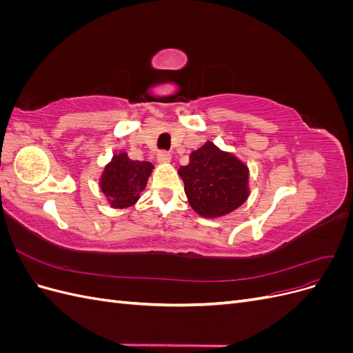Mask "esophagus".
Listing matches in <instances>:
<instances>
[{
  "mask_svg": "<svg viewBox=\"0 0 353 353\" xmlns=\"http://www.w3.org/2000/svg\"><path fill=\"white\" fill-rule=\"evenodd\" d=\"M170 153L168 152V150H160V152H157V160L160 163H168L169 160H170Z\"/></svg>",
  "mask_w": 353,
  "mask_h": 353,
  "instance_id": "obj_1",
  "label": "esophagus"
}]
</instances>
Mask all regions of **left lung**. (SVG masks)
<instances>
[{"instance_id":"1","label":"left lung","mask_w":353,"mask_h":353,"mask_svg":"<svg viewBox=\"0 0 353 353\" xmlns=\"http://www.w3.org/2000/svg\"><path fill=\"white\" fill-rule=\"evenodd\" d=\"M178 172L191 208L201 216L227 215L249 196L248 168L210 141L191 153L190 163Z\"/></svg>"}]
</instances>
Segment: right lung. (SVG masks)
<instances>
[{"mask_svg":"<svg viewBox=\"0 0 353 353\" xmlns=\"http://www.w3.org/2000/svg\"><path fill=\"white\" fill-rule=\"evenodd\" d=\"M152 169L150 162L131 160L126 153L114 156L101 178V190L110 205L119 209L134 205L145 188Z\"/></svg>","mask_w":353,"mask_h":353,"instance_id":"1","label":"right lung"}]
</instances>
